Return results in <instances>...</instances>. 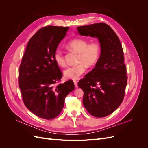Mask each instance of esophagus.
Returning a JSON list of instances; mask_svg holds the SVG:
<instances>
[{"instance_id": "esophagus-1", "label": "esophagus", "mask_w": 148, "mask_h": 148, "mask_svg": "<svg viewBox=\"0 0 148 148\" xmlns=\"http://www.w3.org/2000/svg\"><path fill=\"white\" fill-rule=\"evenodd\" d=\"M73 82H74L75 86L76 88H77V87H78V82H77V81H76V80H75V81H74Z\"/></svg>"}]
</instances>
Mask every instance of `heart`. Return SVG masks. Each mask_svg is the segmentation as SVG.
I'll return each instance as SVG.
<instances>
[{
  "mask_svg": "<svg viewBox=\"0 0 148 148\" xmlns=\"http://www.w3.org/2000/svg\"><path fill=\"white\" fill-rule=\"evenodd\" d=\"M68 47L79 53L78 62L79 64L68 66L64 70V75L66 79H77L86 70V65L88 66L95 65L99 60L101 49L98 43L89 44L88 41L82 38L71 40L68 44ZM53 59L57 65L64 67L65 60L63 52L60 49L56 50L53 54Z\"/></svg>",
  "mask_w": 148,
  "mask_h": 148,
  "instance_id": "1",
  "label": "heart"
}]
</instances>
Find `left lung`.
Segmentation results:
<instances>
[{
  "label": "left lung",
  "instance_id": "obj_1",
  "mask_svg": "<svg viewBox=\"0 0 148 148\" xmlns=\"http://www.w3.org/2000/svg\"><path fill=\"white\" fill-rule=\"evenodd\" d=\"M77 30L81 36L97 38L100 43L99 60L78 86L84 92L83 103L88 112L104 117L123 100L127 77L122 44L114 31L104 23L78 26Z\"/></svg>",
  "mask_w": 148,
  "mask_h": 148
}]
</instances>
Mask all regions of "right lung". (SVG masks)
Masks as SVG:
<instances>
[{
  "label": "right lung",
  "mask_w": 148,
  "mask_h": 148,
  "mask_svg": "<svg viewBox=\"0 0 148 148\" xmlns=\"http://www.w3.org/2000/svg\"><path fill=\"white\" fill-rule=\"evenodd\" d=\"M69 27L47 26L30 39L19 69V87L26 107L38 117L51 120L63 109L66 96L75 89L72 80L55 86L62 73L53 59Z\"/></svg>",
  "instance_id": "right-lung-1"
}]
</instances>
